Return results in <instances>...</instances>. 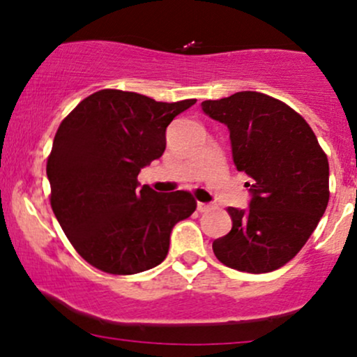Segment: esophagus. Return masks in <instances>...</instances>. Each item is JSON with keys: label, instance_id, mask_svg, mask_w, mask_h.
<instances>
[{"label": "esophagus", "instance_id": "esophagus-1", "mask_svg": "<svg viewBox=\"0 0 357 357\" xmlns=\"http://www.w3.org/2000/svg\"><path fill=\"white\" fill-rule=\"evenodd\" d=\"M198 211L199 213H204V211H208V210H211V204H208V203H202V202H198Z\"/></svg>", "mask_w": 357, "mask_h": 357}]
</instances>
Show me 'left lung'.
<instances>
[{
  "mask_svg": "<svg viewBox=\"0 0 357 357\" xmlns=\"http://www.w3.org/2000/svg\"><path fill=\"white\" fill-rule=\"evenodd\" d=\"M230 130L236 169L252 178L247 210L228 208L231 230L213 241L223 265L248 273L284 267L312 235L329 203V162L314 130L284 102L260 92L204 100Z\"/></svg>",
  "mask_w": 357,
  "mask_h": 357,
  "instance_id": "1",
  "label": "left lung"
}]
</instances>
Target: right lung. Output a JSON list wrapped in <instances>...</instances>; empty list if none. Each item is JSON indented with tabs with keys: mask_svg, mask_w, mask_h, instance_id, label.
I'll return each instance as SVG.
<instances>
[{
	"mask_svg": "<svg viewBox=\"0 0 357 357\" xmlns=\"http://www.w3.org/2000/svg\"><path fill=\"white\" fill-rule=\"evenodd\" d=\"M195 99L155 102L105 89L63 119L47 161L52 210L79 255L132 275L161 264L178 221L196 210L188 191L158 192L137 174L166 149V127Z\"/></svg>",
	"mask_w": 357,
	"mask_h": 357,
	"instance_id": "right-lung-1",
	"label": "right lung"
}]
</instances>
